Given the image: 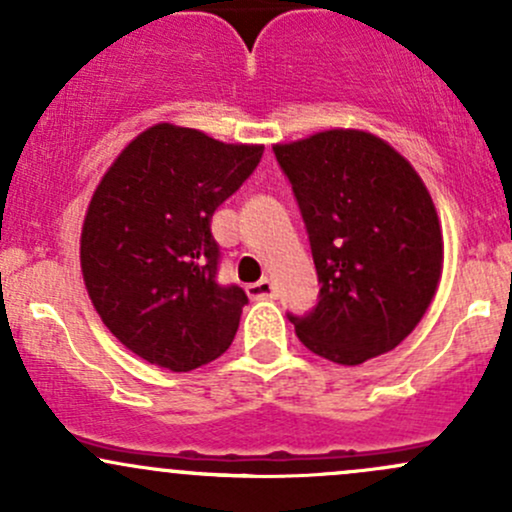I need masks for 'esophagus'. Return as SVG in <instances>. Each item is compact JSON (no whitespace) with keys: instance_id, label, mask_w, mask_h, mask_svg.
Segmentation results:
<instances>
[{"instance_id":"34e87169","label":"esophagus","mask_w":512,"mask_h":512,"mask_svg":"<svg viewBox=\"0 0 512 512\" xmlns=\"http://www.w3.org/2000/svg\"><path fill=\"white\" fill-rule=\"evenodd\" d=\"M249 295H251V300L276 298V285H273L271 278H261L258 283L249 285Z\"/></svg>"}]
</instances>
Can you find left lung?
I'll return each instance as SVG.
<instances>
[{
  "label": "left lung",
  "mask_w": 512,
  "mask_h": 512,
  "mask_svg": "<svg viewBox=\"0 0 512 512\" xmlns=\"http://www.w3.org/2000/svg\"><path fill=\"white\" fill-rule=\"evenodd\" d=\"M273 151L322 283L310 315H288L298 339L342 366L395 349L442 278V224L422 178L393 146L359 129L317 131Z\"/></svg>",
  "instance_id": "obj_1"
}]
</instances>
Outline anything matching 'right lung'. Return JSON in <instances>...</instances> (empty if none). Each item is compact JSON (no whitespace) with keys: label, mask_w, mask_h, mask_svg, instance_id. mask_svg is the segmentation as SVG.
Masks as SVG:
<instances>
[{"label":"right lung","mask_w":512,"mask_h":512,"mask_svg":"<svg viewBox=\"0 0 512 512\" xmlns=\"http://www.w3.org/2000/svg\"><path fill=\"white\" fill-rule=\"evenodd\" d=\"M261 156L258 144L156 124L102 175L82 222V278L104 327L148 364L192 371L234 342L249 298L217 283L210 222Z\"/></svg>","instance_id":"right-lung-1"}]
</instances>
